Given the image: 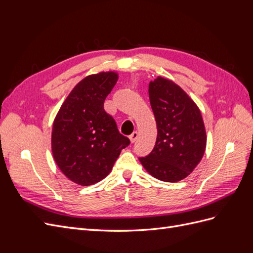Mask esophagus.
I'll return each instance as SVG.
<instances>
[{
    "instance_id": "1",
    "label": "esophagus",
    "mask_w": 253,
    "mask_h": 253,
    "mask_svg": "<svg viewBox=\"0 0 253 253\" xmlns=\"http://www.w3.org/2000/svg\"><path fill=\"white\" fill-rule=\"evenodd\" d=\"M137 138H138V132H133L132 134H131V136H129V140H131V142L133 143V142H135L136 140H137Z\"/></svg>"
}]
</instances>
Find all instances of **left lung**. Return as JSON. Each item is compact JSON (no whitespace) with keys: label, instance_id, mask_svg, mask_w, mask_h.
I'll return each instance as SVG.
<instances>
[{"label":"left lung","instance_id":"1","mask_svg":"<svg viewBox=\"0 0 253 253\" xmlns=\"http://www.w3.org/2000/svg\"><path fill=\"white\" fill-rule=\"evenodd\" d=\"M149 97L157 125V138L154 149L139 160L155 178L179 181L192 173L206 150L201 111L185 90L163 77L150 82Z\"/></svg>","mask_w":253,"mask_h":253}]
</instances>
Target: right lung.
I'll return each instance as SVG.
<instances>
[{
	"mask_svg": "<svg viewBox=\"0 0 253 253\" xmlns=\"http://www.w3.org/2000/svg\"><path fill=\"white\" fill-rule=\"evenodd\" d=\"M117 80L115 72L87 76L73 88L53 120V159L78 185H94L105 178L121 150L129 144L103 108Z\"/></svg>",
	"mask_w": 253,
	"mask_h": 253,
	"instance_id": "obj_1",
	"label": "right lung"
}]
</instances>
